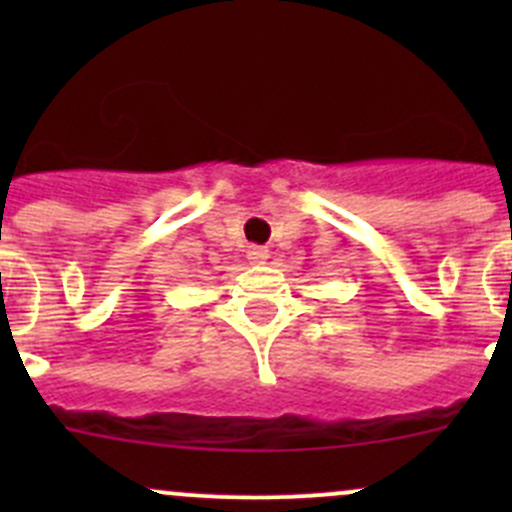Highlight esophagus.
<instances>
[{
	"mask_svg": "<svg viewBox=\"0 0 512 512\" xmlns=\"http://www.w3.org/2000/svg\"><path fill=\"white\" fill-rule=\"evenodd\" d=\"M267 257H270V250H267V247H250V250H247V260H250L252 265H265Z\"/></svg>",
	"mask_w": 512,
	"mask_h": 512,
	"instance_id": "obj_1",
	"label": "esophagus"
}]
</instances>
